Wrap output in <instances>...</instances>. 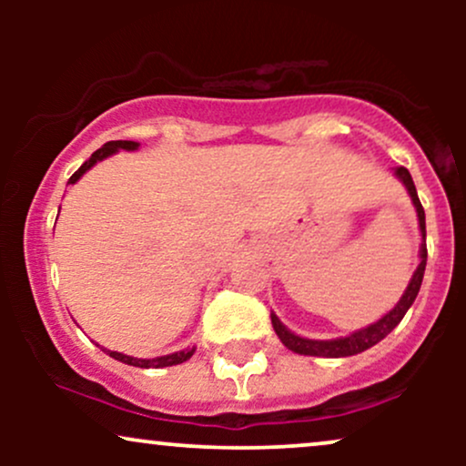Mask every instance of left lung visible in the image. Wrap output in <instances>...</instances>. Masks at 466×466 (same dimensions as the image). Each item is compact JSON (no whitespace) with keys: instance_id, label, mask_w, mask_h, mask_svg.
<instances>
[{"instance_id":"1","label":"left lung","mask_w":466,"mask_h":466,"mask_svg":"<svg viewBox=\"0 0 466 466\" xmlns=\"http://www.w3.org/2000/svg\"><path fill=\"white\" fill-rule=\"evenodd\" d=\"M394 173H397V177L403 181L405 188H408V192H410L411 203H414V208H416V215H419V226H420V234H422L420 263H419V267H416V271H414V276H411L408 289H405V293L400 296L397 307H394L390 313L383 315L381 319H377L374 324L366 326V329L355 330V333H350L349 337H337V339H307V337L291 333V330H289L287 326L282 324L274 313H271V324H274L276 335L280 337V341L287 346L289 350L298 352V355H311V357H350V355H357V352L368 350L370 346L379 344L383 337H388L390 333H392V330L399 326L400 319H403V315L408 313V309L411 307V304H414L416 296H419L422 274H425V265H427L425 210H422L419 195H416V186H414V181H411L410 170L403 168V166H399Z\"/></svg>"}]
</instances>
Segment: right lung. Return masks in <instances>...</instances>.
<instances>
[{"label": "right lung", "mask_w": 466, "mask_h": 466, "mask_svg": "<svg viewBox=\"0 0 466 466\" xmlns=\"http://www.w3.org/2000/svg\"><path fill=\"white\" fill-rule=\"evenodd\" d=\"M140 147L137 142H131V140H116V142H106L103 148H98V151L92 153V157L87 159L80 168L76 170V173L69 177L67 184H76V181L83 177L85 173H87L89 168L96 162H100V159L109 157V155H114L116 151H120V148H125V151H136V148ZM106 355L114 357V360L122 361V363H129V366H136V368H166V366H177V363H184L188 361L192 357V352H195V349H186V350H179V352H173V355H164V357H155V360H137V357H129V355H122V352H116V350H106L103 349Z\"/></svg>", "instance_id": "1"}]
</instances>
